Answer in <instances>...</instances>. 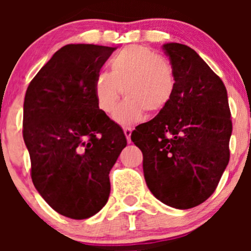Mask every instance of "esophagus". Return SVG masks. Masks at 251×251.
<instances>
[{"label": "esophagus", "instance_id": "obj_1", "mask_svg": "<svg viewBox=\"0 0 251 251\" xmlns=\"http://www.w3.org/2000/svg\"><path fill=\"white\" fill-rule=\"evenodd\" d=\"M124 133H125L126 140H127L128 143H131V133H132V130L130 127H125L124 128Z\"/></svg>", "mask_w": 251, "mask_h": 251}]
</instances>
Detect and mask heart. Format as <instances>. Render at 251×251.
<instances>
[{"label":"heart","instance_id":"b5f03b06","mask_svg":"<svg viewBox=\"0 0 251 251\" xmlns=\"http://www.w3.org/2000/svg\"><path fill=\"white\" fill-rule=\"evenodd\" d=\"M109 73L96 76L93 92L98 108L108 115L116 109L121 93L126 96L115 114L123 126H131L148 115H158L173 100L176 75L166 58L143 46H128L111 58ZM123 92H121V90Z\"/></svg>","mask_w":251,"mask_h":251}]
</instances>
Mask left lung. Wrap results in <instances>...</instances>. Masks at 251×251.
Masks as SVG:
<instances>
[{
	"mask_svg": "<svg viewBox=\"0 0 251 251\" xmlns=\"http://www.w3.org/2000/svg\"><path fill=\"white\" fill-rule=\"evenodd\" d=\"M176 92L131 140L143 154L146 183L161 203L191 209L215 192L229 161L231 111L222 80L186 45L165 44Z\"/></svg>",
	"mask_w": 251,
	"mask_h": 251,
	"instance_id": "1",
	"label": "left lung"
}]
</instances>
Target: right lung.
I'll return each mask as SVG.
<instances>
[{"instance_id":"right-lung-1","label":"right lung","mask_w":251,"mask_h":251,"mask_svg":"<svg viewBox=\"0 0 251 251\" xmlns=\"http://www.w3.org/2000/svg\"><path fill=\"white\" fill-rule=\"evenodd\" d=\"M115 50L67 45L25 93L23 137L32 183L53 210L70 219H88L107 204L109 173L127 144L93 92L96 76Z\"/></svg>"}]
</instances>
